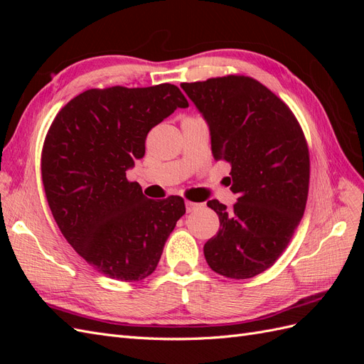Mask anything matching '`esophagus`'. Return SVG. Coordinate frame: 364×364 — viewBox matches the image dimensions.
Instances as JSON below:
<instances>
[{
	"label": "esophagus",
	"mask_w": 364,
	"mask_h": 364,
	"mask_svg": "<svg viewBox=\"0 0 364 364\" xmlns=\"http://www.w3.org/2000/svg\"><path fill=\"white\" fill-rule=\"evenodd\" d=\"M185 206H186V213H193L194 209L200 208V206H202V203H196V202H190V200H186V202H185Z\"/></svg>",
	"instance_id": "1"
}]
</instances>
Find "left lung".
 <instances>
[{"mask_svg": "<svg viewBox=\"0 0 364 364\" xmlns=\"http://www.w3.org/2000/svg\"><path fill=\"white\" fill-rule=\"evenodd\" d=\"M206 119L217 161L230 164L232 208L209 200L220 220L203 253L215 273L247 279L272 267L305 211L310 153L296 117L279 97L246 75L182 83Z\"/></svg>", "mask_w": 364, "mask_h": 364, "instance_id": "1", "label": "left lung"}]
</instances>
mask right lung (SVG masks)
Returning <instances> with one entry per match:
<instances>
[{
	"mask_svg": "<svg viewBox=\"0 0 364 364\" xmlns=\"http://www.w3.org/2000/svg\"><path fill=\"white\" fill-rule=\"evenodd\" d=\"M178 107V86L87 90L65 105L43 141L41 171L51 214L79 255L106 277L141 281L185 214L179 196L151 200L126 171L146 153L147 134Z\"/></svg>",
	"mask_w": 364,
	"mask_h": 364,
	"instance_id": "right-lung-1",
	"label": "right lung"
}]
</instances>
